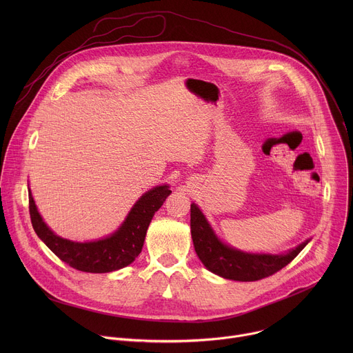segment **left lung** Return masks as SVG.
Wrapping results in <instances>:
<instances>
[{
	"instance_id": "left-lung-1",
	"label": "left lung",
	"mask_w": 353,
	"mask_h": 353,
	"mask_svg": "<svg viewBox=\"0 0 353 353\" xmlns=\"http://www.w3.org/2000/svg\"><path fill=\"white\" fill-rule=\"evenodd\" d=\"M190 226L195 253L201 263L222 278L240 282H253L274 275L286 267L310 241L306 240L283 254L244 253L222 243L194 203L191 204Z\"/></svg>"
}]
</instances>
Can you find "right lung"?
<instances>
[{
	"instance_id": "1",
	"label": "right lung",
	"mask_w": 353,
	"mask_h": 353,
	"mask_svg": "<svg viewBox=\"0 0 353 353\" xmlns=\"http://www.w3.org/2000/svg\"><path fill=\"white\" fill-rule=\"evenodd\" d=\"M170 194L168 184L146 191L131 208L119 230L102 240L86 243L63 239L50 229L36 208L30 190L29 214L36 234L61 261L82 272L105 274L130 265L139 256L148 226Z\"/></svg>"
}]
</instances>
